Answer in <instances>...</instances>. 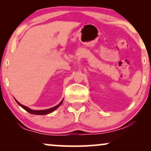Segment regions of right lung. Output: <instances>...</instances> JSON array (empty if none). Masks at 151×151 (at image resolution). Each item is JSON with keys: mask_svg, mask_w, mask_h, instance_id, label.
I'll use <instances>...</instances> for the list:
<instances>
[{"mask_svg": "<svg viewBox=\"0 0 151 151\" xmlns=\"http://www.w3.org/2000/svg\"><path fill=\"white\" fill-rule=\"evenodd\" d=\"M63 100L64 99H62V101H60V103L59 104L55 106L52 107V108H50V109H44V110H33V109H31L30 108H28V107L25 106L19 103V102L17 101L16 99H15V101H16L17 103H18V104L20 106H21L22 109H24L25 111H27V112H29V113L31 114H34V115H45V114H50V113H52V111H54L56 110V109H58V107L62 104V102H63Z\"/></svg>", "mask_w": 151, "mask_h": 151, "instance_id": "1", "label": "right lung"}]
</instances>
